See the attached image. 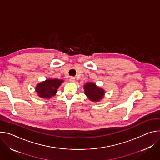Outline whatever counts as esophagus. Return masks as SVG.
<instances>
[{"instance_id": "esophagus-1", "label": "esophagus", "mask_w": 160, "mask_h": 160, "mask_svg": "<svg viewBox=\"0 0 160 160\" xmlns=\"http://www.w3.org/2000/svg\"><path fill=\"white\" fill-rule=\"evenodd\" d=\"M69 81L70 82H74L76 81V79L74 77H70L69 79Z\"/></svg>"}]
</instances>
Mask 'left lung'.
Returning <instances> with one entry per match:
<instances>
[{"instance_id": "obj_1", "label": "left lung", "mask_w": 160, "mask_h": 160, "mask_svg": "<svg viewBox=\"0 0 160 160\" xmlns=\"http://www.w3.org/2000/svg\"><path fill=\"white\" fill-rule=\"evenodd\" d=\"M84 92L89 100L94 102L100 101L104 97L105 93V91L103 88L92 82H86L84 85Z\"/></svg>"}]
</instances>
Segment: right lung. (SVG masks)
Returning <instances> with one entry per match:
<instances>
[{
    "label": "right lung",
    "mask_w": 160,
    "mask_h": 160,
    "mask_svg": "<svg viewBox=\"0 0 160 160\" xmlns=\"http://www.w3.org/2000/svg\"><path fill=\"white\" fill-rule=\"evenodd\" d=\"M63 82L62 79L48 78L38 83L35 86V90L40 98H50L56 95L58 88Z\"/></svg>",
    "instance_id": "right-lung-1"
}]
</instances>
